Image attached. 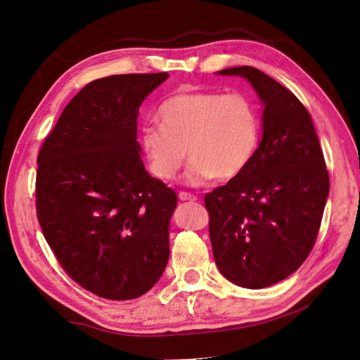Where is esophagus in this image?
I'll return each mask as SVG.
<instances>
[{"label": "esophagus", "instance_id": "34e87169", "mask_svg": "<svg viewBox=\"0 0 360 360\" xmlns=\"http://www.w3.org/2000/svg\"><path fill=\"white\" fill-rule=\"evenodd\" d=\"M178 197H179L181 201H195V200H197L195 195H193V194H190V193H184V191H181V193L178 194Z\"/></svg>", "mask_w": 360, "mask_h": 360}]
</instances>
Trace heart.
I'll use <instances>...</instances> for the list:
<instances>
[{"label":"heart","instance_id":"heart-1","mask_svg":"<svg viewBox=\"0 0 360 360\" xmlns=\"http://www.w3.org/2000/svg\"><path fill=\"white\" fill-rule=\"evenodd\" d=\"M160 124L140 129V146L150 174L174 179L186 155L185 182L201 186L214 176L228 181L251 162L259 139L254 103L242 93L181 91L158 109Z\"/></svg>","mask_w":360,"mask_h":360}]
</instances>
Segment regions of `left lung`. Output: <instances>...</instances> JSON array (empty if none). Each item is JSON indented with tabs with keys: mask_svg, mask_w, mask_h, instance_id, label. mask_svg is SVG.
Wrapping results in <instances>:
<instances>
[{
	"mask_svg": "<svg viewBox=\"0 0 360 360\" xmlns=\"http://www.w3.org/2000/svg\"><path fill=\"white\" fill-rule=\"evenodd\" d=\"M217 74L247 79L264 110L262 137L248 166L204 197L213 255L236 286L262 289L289 277L309 255L330 178L309 112L290 90L254 67Z\"/></svg>",
	"mask_w": 360,
	"mask_h": 360,
	"instance_id": "left-lung-1",
	"label": "left lung"
}]
</instances>
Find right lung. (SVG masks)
I'll use <instances>...</instances> for the list:
<instances>
[{"instance_id":"add662e5","label":"right lung","mask_w":360,"mask_h":360,"mask_svg":"<svg viewBox=\"0 0 360 360\" xmlns=\"http://www.w3.org/2000/svg\"><path fill=\"white\" fill-rule=\"evenodd\" d=\"M167 72L121 74L84 86L37 156V220L65 273L105 299H136L169 259L172 188L150 176L139 108Z\"/></svg>"}]
</instances>
